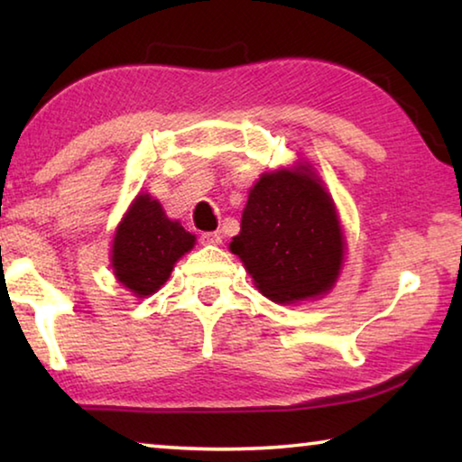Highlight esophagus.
<instances>
[{
	"instance_id": "esophagus-1",
	"label": "esophagus",
	"mask_w": 462,
	"mask_h": 462,
	"mask_svg": "<svg viewBox=\"0 0 462 462\" xmlns=\"http://www.w3.org/2000/svg\"><path fill=\"white\" fill-rule=\"evenodd\" d=\"M199 240H201V245H220L222 234L220 232H203Z\"/></svg>"
}]
</instances>
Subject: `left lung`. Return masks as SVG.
Returning a JSON list of instances; mask_svg holds the SVG:
<instances>
[{
    "instance_id": "left-lung-1",
    "label": "left lung",
    "mask_w": 462,
    "mask_h": 462,
    "mask_svg": "<svg viewBox=\"0 0 462 462\" xmlns=\"http://www.w3.org/2000/svg\"><path fill=\"white\" fill-rule=\"evenodd\" d=\"M230 250L273 301L291 303L326 293L344 256L330 195L306 167L264 173L248 193Z\"/></svg>"
}]
</instances>
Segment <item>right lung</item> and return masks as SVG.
I'll list each match as a JSON object with an SVG mask.
<instances>
[{"label":"right lung","mask_w":462,"mask_h":462,"mask_svg":"<svg viewBox=\"0 0 462 462\" xmlns=\"http://www.w3.org/2000/svg\"><path fill=\"white\" fill-rule=\"evenodd\" d=\"M195 236L169 220L161 203L138 195L114 236L112 267L124 287L138 297L165 285L173 264L193 248Z\"/></svg>","instance_id":"obj_1"}]
</instances>
